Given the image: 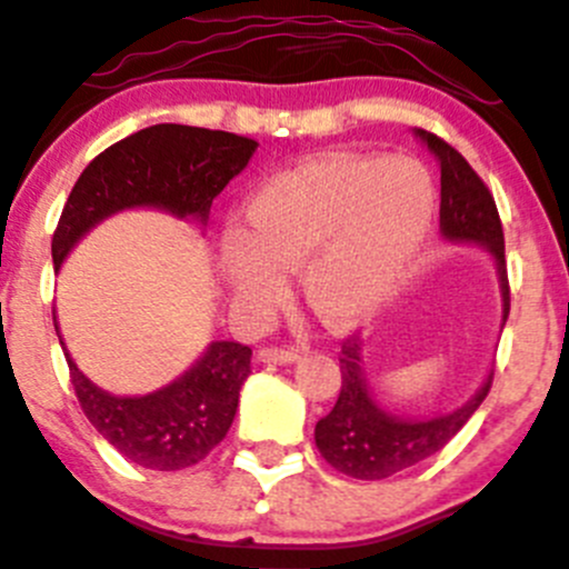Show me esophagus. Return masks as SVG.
<instances>
[{"label":"esophagus","mask_w":569,"mask_h":569,"mask_svg":"<svg viewBox=\"0 0 569 569\" xmlns=\"http://www.w3.org/2000/svg\"><path fill=\"white\" fill-rule=\"evenodd\" d=\"M261 362H297L300 360V349H286V346H267L259 351Z\"/></svg>","instance_id":"esophagus-1"}]
</instances>
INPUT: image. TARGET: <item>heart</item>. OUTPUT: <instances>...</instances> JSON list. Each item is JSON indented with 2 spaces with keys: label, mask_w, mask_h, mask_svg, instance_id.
I'll list each match as a JSON object with an SVG mask.
<instances>
[{
  "label": "heart",
  "mask_w": 569,
  "mask_h": 569,
  "mask_svg": "<svg viewBox=\"0 0 569 569\" xmlns=\"http://www.w3.org/2000/svg\"><path fill=\"white\" fill-rule=\"evenodd\" d=\"M439 190L415 158L325 154L278 171L244 207L248 237L223 244L237 300H280V269L302 267V291L325 325L355 327L403 286L433 229Z\"/></svg>",
  "instance_id": "heart-1"
}]
</instances>
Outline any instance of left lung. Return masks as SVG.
I'll list each match as a JSON object with an SVG mask.
<instances>
[{
  "instance_id": "1",
  "label": "left lung",
  "mask_w": 569,
  "mask_h": 569,
  "mask_svg": "<svg viewBox=\"0 0 569 569\" xmlns=\"http://www.w3.org/2000/svg\"><path fill=\"white\" fill-rule=\"evenodd\" d=\"M441 166L439 229L450 242H477L493 256L501 286V321L510 316V280L505 261V231L499 209L477 171L463 154L428 130H415ZM340 395L327 417L316 422V447L332 469L355 480H385L417 466L441 450L490 392L493 373L482 381L475 398L450 415L430 420H400L381 409L368 390L362 370V343L351 335L340 346Z\"/></svg>"
}]
</instances>
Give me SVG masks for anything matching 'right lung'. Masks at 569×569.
<instances>
[{
  "instance_id": "1",
  "label": "right lung",
  "mask_w": 569,
  "mask_h": 569,
  "mask_svg": "<svg viewBox=\"0 0 569 569\" xmlns=\"http://www.w3.org/2000/svg\"><path fill=\"white\" fill-rule=\"evenodd\" d=\"M256 147L259 141L244 136L190 124H152L111 143L81 171L64 201L51 239L53 269L59 272L64 256L92 226L122 209L154 207L204 223L212 199L248 166ZM250 346L214 340L169 387L119 398L94 387L64 349L87 420L130 463L154 471L188 469L226 439L239 390L250 376Z\"/></svg>"
}]
</instances>
